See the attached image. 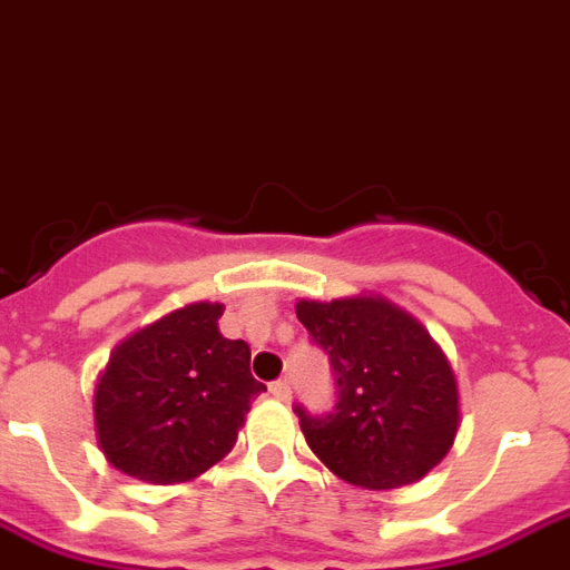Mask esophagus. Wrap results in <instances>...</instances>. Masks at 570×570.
<instances>
[{"label":"esophagus","mask_w":570,"mask_h":570,"mask_svg":"<svg viewBox=\"0 0 570 570\" xmlns=\"http://www.w3.org/2000/svg\"><path fill=\"white\" fill-rule=\"evenodd\" d=\"M269 392L277 397V401H284V404L293 397V386H289V381H275L269 386Z\"/></svg>","instance_id":"esophagus-1"}]
</instances>
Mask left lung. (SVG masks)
I'll return each mask as SVG.
<instances>
[{"instance_id":"1","label":"left lung","mask_w":570,"mask_h":570,"mask_svg":"<svg viewBox=\"0 0 570 570\" xmlns=\"http://www.w3.org/2000/svg\"><path fill=\"white\" fill-rule=\"evenodd\" d=\"M295 316L331 354L340 386L325 419L295 406L309 451L368 492L401 489L436 469L462 415L453 365L428 327L374 293L301 298Z\"/></svg>"}]
</instances>
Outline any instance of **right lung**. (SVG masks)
<instances>
[{
	"mask_svg": "<svg viewBox=\"0 0 570 570\" xmlns=\"http://www.w3.org/2000/svg\"><path fill=\"white\" fill-rule=\"evenodd\" d=\"M219 301H193L125 336L92 390L105 460L134 480H196L237 445L252 401V348L225 340Z\"/></svg>",
	"mask_w": 570,
	"mask_h": 570,
	"instance_id": "right-lung-1",
	"label": "right lung"
}]
</instances>
